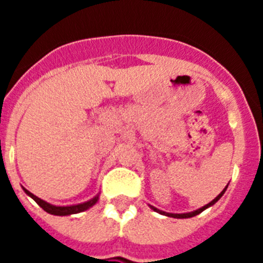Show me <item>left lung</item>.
<instances>
[{
  "label": "left lung",
  "mask_w": 263,
  "mask_h": 263,
  "mask_svg": "<svg viewBox=\"0 0 263 263\" xmlns=\"http://www.w3.org/2000/svg\"><path fill=\"white\" fill-rule=\"evenodd\" d=\"M227 188H228V185H227V187L224 188V190H222V191H221V194L218 195V196L216 197V199H213V200L211 201V203H208V204H206V205L201 206V208H199V210L194 211V212H190V213H167V212H163V211H159V210H157V208H155V206H153V205H150V208H152V210H154L155 212L160 213V215H166V216H168V217H174V218H188V217H194V216L199 215V213H201V212H203L204 210H206V208H208V206L213 205V204H215L216 201H217L218 199H220V197L222 196V195H224V192L227 191Z\"/></svg>",
  "instance_id": "8db88e82"
}]
</instances>
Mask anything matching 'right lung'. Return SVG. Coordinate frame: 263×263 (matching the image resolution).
<instances>
[{"label": "right lung", "instance_id": "right-lung-1", "mask_svg": "<svg viewBox=\"0 0 263 263\" xmlns=\"http://www.w3.org/2000/svg\"><path fill=\"white\" fill-rule=\"evenodd\" d=\"M23 190H25V192H26V194L29 195L31 199H34V200H35V203L38 204L41 208H43V210H45L47 213H51V215H55V216H68V215H75V213L83 212V211L88 210V208H90L92 205H95V204L97 203V200H99V195H97V196H95L93 199H90L89 201L78 204V205L57 206V205H52V204L47 203V201L42 200V199H39L38 196H35L34 194H31L30 191H27L26 188H23Z\"/></svg>", "mask_w": 263, "mask_h": 263}]
</instances>
